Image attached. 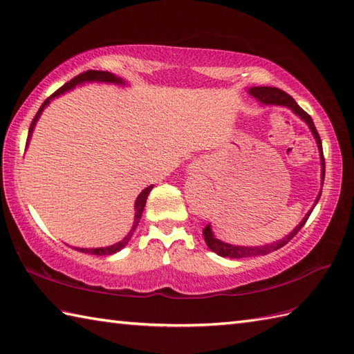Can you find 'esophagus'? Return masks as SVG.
<instances>
[{
  "mask_svg": "<svg viewBox=\"0 0 354 354\" xmlns=\"http://www.w3.org/2000/svg\"><path fill=\"white\" fill-rule=\"evenodd\" d=\"M208 170H209V165H208V162L204 161V160H198V161H194V162L190 165V171L193 173V175H198V176L204 175V173H207Z\"/></svg>",
  "mask_w": 354,
  "mask_h": 354,
  "instance_id": "esophagus-1",
  "label": "esophagus"
}]
</instances>
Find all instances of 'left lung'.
Returning <instances> with one entry per match:
<instances>
[{"mask_svg":"<svg viewBox=\"0 0 354 354\" xmlns=\"http://www.w3.org/2000/svg\"><path fill=\"white\" fill-rule=\"evenodd\" d=\"M250 94L254 95L255 99L260 100L261 103H265V104H278V106H288V108H290L293 112H295L297 115L301 117L304 122L309 124L310 131L313 133V137L317 138V145H318L319 153H321V165H322L321 178H322V184H324L326 160H324V153H322V142H321V138H319V133L317 131V127H315V124H313L312 117L307 114L304 109L299 108L298 103L293 100L288 93H284L283 89L272 88V86H254V88H250ZM319 196H321V194H319ZM319 196L317 198V202L319 201ZM317 202H315V204H317ZM310 213H312V209L306 214V217L301 221V223H299L298 227L290 232V234H288L286 237H283L281 240H278V242L270 243V245H263V246H234V245L223 243V242H221L219 239H216L213 236L209 225H207V227L202 230V234H204L205 243H207V246L209 248V250H212L213 252H216L217 255H222V257L243 259V257H254V255H266L269 252H274L277 250H280V248H283L286 243L290 242V240L298 234V231L304 227V223L307 222V219H309Z\"/></svg>","mask_w":354,"mask_h":354,"instance_id":"8db88e82","label":"left lung"}]
</instances>
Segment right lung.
I'll return each mask as SVG.
<instances>
[{
  "instance_id": "right-lung-1",
  "label": "right lung",
  "mask_w": 354,
  "mask_h": 354,
  "mask_svg": "<svg viewBox=\"0 0 354 354\" xmlns=\"http://www.w3.org/2000/svg\"><path fill=\"white\" fill-rule=\"evenodd\" d=\"M84 82H111V84H118V85L124 84V82H123L122 79L114 76V74L108 73V71H94V70H88V71L80 73L79 76L71 79L70 82H66V84H65L64 86L59 88L56 93H53V94L48 97V99L42 103V106L39 108V111L36 112L35 118L32 120V124H30L28 138H30V133H32L33 127H35V124H36V120L39 118L41 112H42L44 108L47 106V104L50 103V100L53 99V97L61 95V94H64L65 91H68V89L74 88L76 85L84 84ZM28 138H27V142H28ZM152 189H153V185H149L147 189H145V190H142V192L140 193V196L137 198V201H135V222H133V227H132L129 234H127V236L122 240V242H118V243L112 245V246H106V248H94V250H88V248H73V250L80 251V252H86V254H94V255H109V254H114V252H118L120 250H123V248L127 245V242H129V240H131L135 228H137V225H138V222H140V219H141V214H142V212H145L147 196H149V193H150V190H152Z\"/></svg>"
}]
</instances>
